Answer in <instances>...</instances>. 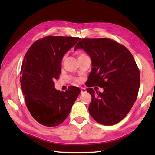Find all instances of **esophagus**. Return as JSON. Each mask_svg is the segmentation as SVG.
Masks as SVG:
<instances>
[{"instance_id":"obj_1","label":"esophagus","mask_w":155,"mask_h":155,"mask_svg":"<svg viewBox=\"0 0 155 155\" xmlns=\"http://www.w3.org/2000/svg\"><path fill=\"white\" fill-rule=\"evenodd\" d=\"M87 92V90L84 88H81V93H85Z\"/></svg>"}]
</instances>
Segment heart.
<instances>
[{"label": "heart", "instance_id": "obj_1", "mask_svg": "<svg viewBox=\"0 0 155 155\" xmlns=\"http://www.w3.org/2000/svg\"><path fill=\"white\" fill-rule=\"evenodd\" d=\"M84 54H79V56H81V55H83ZM79 56H78V57H79Z\"/></svg>", "mask_w": 155, "mask_h": 155}]
</instances>
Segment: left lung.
I'll return each instance as SVG.
<instances>
[{
    "mask_svg": "<svg viewBox=\"0 0 155 155\" xmlns=\"http://www.w3.org/2000/svg\"><path fill=\"white\" fill-rule=\"evenodd\" d=\"M77 49L89 55L93 66L86 83L92 97L91 116L107 126L118 123L133 107L140 87V72L132 54L109 38H83L75 46ZM94 85L104 91H94Z\"/></svg>",
    "mask_w": 155,
    "mask_h": 155,
    "instance_id": "obj_1",
    "label": "left lung"
}]
</instances>
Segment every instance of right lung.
Returning a JSON list of instances; mask_svg holds the SVG:
<instances>
[{
  "mask_svg": "<svg viewBox=\"0 0 155 155\" xmlns=\"http://www.w3.org/2000/svg\"><path fill=\"white\" fill-rule=\"evenodd\" d=\"M81 40L78 37L48 36L34 42L23 59L20 83L26 105L32 117L47 127L63 122L81 93L69 87L65 92L54 88L61 72L64 55Z\"/></svg>",
  "mask_w": 155,
  "mask_h": 155,
  "instance_id": "add662e5",
  "label": "right lung"
}]
</instances>
